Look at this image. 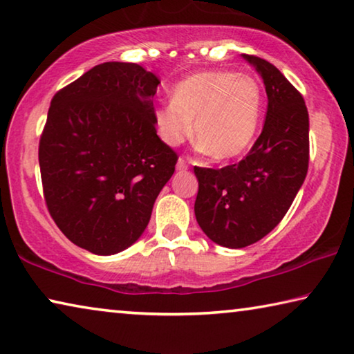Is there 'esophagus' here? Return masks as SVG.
Returning <instances> with one entry per match:
<instances>
[{
    "mask_svg": "<svg viewBox=\"0 0 354 354\" xmlns=\"http://www.w3.org/2000/svg\"><path fill=\"white\" fill-rule=\"evenodd\" d=\"M187 168H189L187 160H186V159H183V157H179L178 162H176V170H179V171H184V170H187Z\"/></svg>",
    "mask_w": 354,
    "mask_h": 354,
    "instance_id": "34e87169",
    "label": "esophagus"
}]
</instances>
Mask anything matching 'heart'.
I'll list each match as a JSON object with an SVG mask.
<instances>
[{
    "label": "heart",
    "instance_id": "obj_1",
    "mask_svg": "<svg viewBox=\"0 0 354 354\" xmlns=\"http://www.w3.org/2000/svg\"><path fill=\"white\" fill-rule=\"evenodd\" d=\"M263 118V93L255 78L232 71H205L171 89V102L154 110L159 137L170 147L194 133L214 160H232L248 151Z\"/></svg>",
    "mask_w": 354,
    "mask_h": 354
}]
</instances>
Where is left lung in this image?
Returning <instances> with one entry per match:
<instances>
[{
  "label": "left lung",
  "mask_w": 354,
  "mask_h": 354,
  "mask_svg": "<svg viewBox=\"0 0 354 354\" xmlns=\"http://www.w3.org/2000/svg\"><path fill=\"white\" fill-rule=\"evenodd\" d=\"M243 58L261 75L266 121L249 154L223 168L195 167V217L216 244L241 249L265 238L287 214L308 168V113L301 93L276 66Z\"/></svg>",
  "instance_id": "left-lung-1"
}]
</instances>
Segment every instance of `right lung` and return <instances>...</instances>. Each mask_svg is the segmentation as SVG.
Returning <instances> with one entry per match:
<instances>
[{
  "mask_svg": "<svg viewBox=\"0 0 354 354\" xmlns=\"http://www.w3.org/2000/svg\"><path fill=\"white\" fill-rule=\"evenodd\" d=\"M160 80L110 61L55 94L39 142L44 198L66 238L113 255L142 236L178 156L157 136Z\"/></svg>",
  "mask_w": 354,
  "mask_h": 354,
  "instance_id": "add662e5",
  "label": "right lung"
}]
</instances>
